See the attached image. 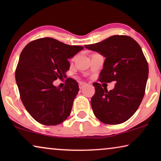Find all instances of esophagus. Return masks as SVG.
<instances>
[{
	"label": "esophagus",
	"instance_id": "esophagus-1",
	"mask_svg": "<svg viewBox=\"0 0 161 161\" xmlns=\"http://www.w3.org/2000/svg\"><path fill=\"white\" fill-rule=\"evenodd\" d=\"M86 83L85 82H80V83H79V88H80V89H83V86H86Z\"/></svg>",
	"mask_w": 161,
	"mask_h": 161
}]
</instances>
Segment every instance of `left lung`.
Wrapping results in <instances>:
<instances>
[{"label":"left lung","instance_id":"1","mask_svg":"<svg viewBox=\"0 0 161 161\" xmlns=\"http://www.w3.org/2000/svg\"><path fill=\"white\" fill-rule=\"evenodd\" d=\"M84 47L105 58L100 82L116 81L109 92L99 83H93L95 94L91 105L94 115L107 125L125 122L137 111L144 95L149 67L142 48L133 38L123 35Z\"/></svg>","mask_w":161,"mask_h":161}]
</instances>
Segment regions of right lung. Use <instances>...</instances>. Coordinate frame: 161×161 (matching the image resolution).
Masks as SVG:
<instances>
[{
  "label": "right lung",
  "instance_id": "add662e5",
  "mask_svg": "<svg viewBox=\"0 0 161 161\" xmlns=\"http://www.w3.org/2000/svg\"><path fill=\"white\" fill-rule=\"evenodd\" d=\"M83 49L45 37L28 43L19 56L15 79L22 102L30 115L45 125H57L67 119L78 93V83L68 78L63 89L53 81L67 78L68 59Z\"/></svg>",
  "mask_w": 161,
  "mask_h": 161
}]
</instances>
